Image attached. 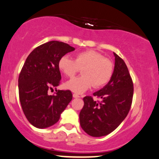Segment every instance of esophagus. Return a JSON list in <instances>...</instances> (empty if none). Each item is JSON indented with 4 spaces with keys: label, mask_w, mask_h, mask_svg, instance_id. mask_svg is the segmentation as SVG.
<instances>
[{
    "label": "esophagus",
    "mask_w": 159,
    "mask_h": 159,
    "mask_svg": "<svg viewBox=\"0 0 159 159\" xmlns=\"http://www.w3.org/2000/svg\"><path fill=\"white\" fill-rule=\"evenodd\" d=\"M73 97H74V98H79V97H80V96H79V95H78L77 93H73Z\"/></svg>",
    "instance_id": "esophagus-1"
}]
</instances>
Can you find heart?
<instances>
[{"instance_id": "obj_1", "label": "heart", "mask_w": 159, "mask_h": 159, "mask_svg": "<svg viewBox=\"0 0 159 159\" xmlns=\"http://www.w3.org/2000/svg\"><path fill=\"white\" fill-rule=\"evenodd\" d=\"M59 70L67 77L72 78L81 70L83 75L74 78L65 84V88L78 93H82L91 87L99 88L110 80L113 73V64L101 53L94 50L79 52L73 60L64 55L58 60Z\"/></svg>"}]
</instances>
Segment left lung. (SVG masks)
Returning <instances> with one entry per match:
<instances>
[{
  "instance_id": "left-lung-1",
  "label": "left lung",
  "mask_w": 159,
  "mask_h": 159,
  "mask_svg": "<svg viewBox=\"0 0 159 159\" xmlns=\"http://www.w3.org/2000/svg\"><path fill=\"white\" fill-rule=\"evenodd\" d=\"M114 55L115 68L111 79L93 93L102 101L85 97L80 111V127L92 137H102L115 130L127 117L133 102V83L128 69L121 57L115 52Z\"/></svg>"
}]
</instances>
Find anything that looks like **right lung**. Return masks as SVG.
Segmentation results:
<instances>
[{
	"label": "right lung",
	"instance_id": "obj_1",
	"mask_svg": "<svg viewBox=\"0 0 159 159\" xmlns=\"http://www.w3.org/2000/svg\"><path fill=\"white\" fill-rule=\"evenodd\" d=\"M73 50L64 42L50 41L36 48L24 62L19 76V99L26 119L37 128L57 122L72 100L69 90H56L55 95H48V91L59 86L61 80L58 60Z\"/></svg>",
	"mask_w": 159,
	"mask_h": 159
}]
</instances>
